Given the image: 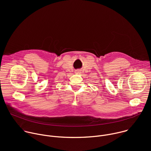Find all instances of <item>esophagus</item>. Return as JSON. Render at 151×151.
<instances>
[{
  "instance_id": "34e87169",
  "label": "esophagus",
  "mask_w": 151,
  "mask_h": 151,
  "mask_svg": "<svg viewBox=\"0 0 151 151\" xmlns=\"http://www.w3.org/2000/svg\"><path fill=\"white\" fill-rule=\"evenodd\" d=\"M75 73H76V74H81V70H77L75 71Z\"/></svg>"
}]
</instances>
